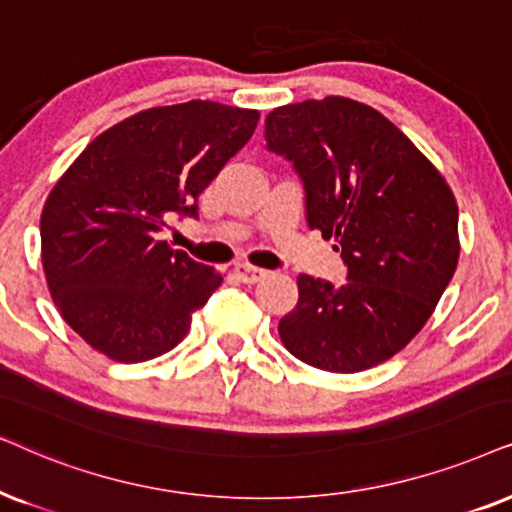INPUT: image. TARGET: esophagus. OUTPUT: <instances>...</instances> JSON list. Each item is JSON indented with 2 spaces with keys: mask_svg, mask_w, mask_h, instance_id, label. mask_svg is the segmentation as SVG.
<instances>
[{
  "mask_svg": "<svg viewBox=\"0 0 512 512\" xmlns=\"http://www.w3.org/2000/svg\"><path fill=\"white\" fill-rule=\"evenodd\" d=\"M234 274H236V278H238V281H241V283L252 285V283L262 281V278L267 276V271L257 269V267H250V264H238V267L234 269Z\"/></svg>",
  "mask_w": 512,
  "mask_h": 512,
  "instance_id": "34e87169",
  "label": "esophagus"
}]
</instances>
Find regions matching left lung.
Masks as SVG:
<instances>
[{
    "instance_id": "1",
    "label": "left lung",
    "mask_w": 512,
    "mask_h": 512,
    "mask_svg": "<svg viewBox=\"0 0 512 512\" xmlns=\"http://www.w3.org/2000/svg\"><path fill=\"white\" fill-rule=\"evenodd\" d=\"M267 149L304 182L306 222L335 238L344 285L302 274L278 323L285 349L327 372H360L410 344L459 262V208L431 161L384 114L342 95L276 107Z\"/></svg>"
}]
</instances>
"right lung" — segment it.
Segmentation results:
<instances>
[{
  "label": "right lung",
  "mask_w": 512,
  "mask_h": 512,
  "mask_svg": "<svg viewBox=\"0 0 512 512\" xmlns=\"http://www.w3.org/2000/svg\"><path fill=\"white\" fill-rule=\"evenodd\" d=\"M260 112L189 100L133 114L67 168L42 213V264L65 323L117 363L185 339L220 288L213 267L161 241L255 133Z\"/></svg>",
  "instance_id": "right-lung-1"
}]
</instances>
